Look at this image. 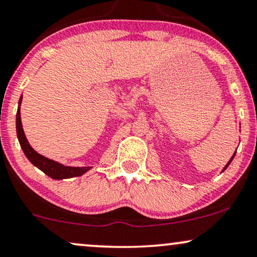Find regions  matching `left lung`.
<instances>
[{
  "label": "left lung",
  "mask_w": 257,
  "mask_h": 257,
  "mask_svg": "<svg viewBox=\"0 0 257 257\" xmlns=\"http://www.w3.org/2000/svg\"><path fill=\"white\" fill-rule=\"evenodd\" d=\"M235 154H236V153H233V155H232V157H231V159H230V161L228 162V164H226V165H225V167H224V168H223V171H225V170H226V167H228V166H229V165H230V162H231V161H232V159H233V158H235Z\"/></svg>",
  "instance_id": "1"
}]
</instances>
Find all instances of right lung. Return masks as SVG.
I'll return each instance as SVG.
<instances>
[{
    "instance_id": "obj_1",
    "label": "right lung",
    "mask_w": 257,
    "mask_h": 257,
    "mask_svg": "<svg viewBox=\"0 0 257 257\" xmlns=\"http://www.w3.org/2000/svg\"><path fill=\"white\" fill-rule=\"evenodd\" d=\"M22 97L19 102V109L16 112V133H18V139L20 142V146L24 151L25 155L35 167H38L39 170H41L45 174H47L48 177H51L52 179L60 180V179H69V178L73 177H80L84 173H86L91 167H70V166H64V165L56 162L51 159H47L42 157L41 154H39L38 152H35L33 148L31 147V145L28 144L27 139L24 133V128H22L21 123V115H20V104H21Z\"/></svg>"
}]
</instances>
